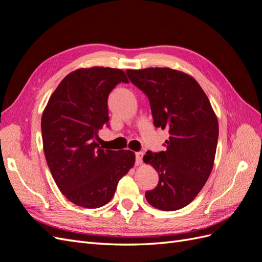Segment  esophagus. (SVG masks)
<instances>
[{
    "mask_svg": "<svg viewBox=\"0 0 262 262\" xmlns=\"http://www.w3.org/2000/svg\"><path fill=\"white\" fill-rule=\"evenodd\" d=\"M136 156V165H142L143 164V153L142 151H138V153L135 154Z\"/></svg>",
    "mask_w": 262,
    "mask_h": 262,
    "instance_id": "1",
    "label": "esophagus"
}]
</instances>
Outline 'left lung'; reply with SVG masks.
Returning a JSON list of instances; mask_svg holds the SVG:
<instances>
[{"instance_id": "1", "label": "left lung", "mask_w": 262, "mask_h": 262, "mask_svg": "<svg viewBox=\"0 0 262 262\" xmlns=\"http://www.w3.org/2000/svg\"><path fill=\"white\" fill-rule=\"evenodd\" d=\"M148 97L155 127L167 129L166 150L143 157L159 173V184L145 193L162 211L184 208L196 198L213 168L219 123L208 96L192 76L171 68L126 71Z\"/></svg>"}]
</instances>
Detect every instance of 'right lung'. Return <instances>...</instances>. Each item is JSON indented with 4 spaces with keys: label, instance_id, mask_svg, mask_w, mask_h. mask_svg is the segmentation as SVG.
<instances>
[{
    "label": "right lung",
    "instance_id": "1",
    "mask_svg": "<svg viewBox=\"0 0 262 262\" xmlns=\"http://www.w3.org/2000/svg\"><path fill=\"white\" fill-rule=\"evenodd\" d=\"M119 82L120 69L91 67L67 75L42 114L45 156L60 192L87 209L107 204L118 181L135 164L132 150L102 149L98 133L108 125L107 100Z\"/></svg>",
    "mask_w": 262,
    "mask_h": 262
}]
</instances>
